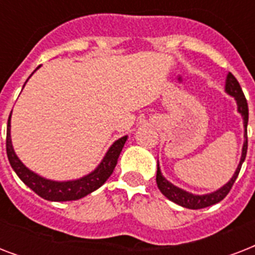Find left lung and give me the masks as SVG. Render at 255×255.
<instances>
[{
    "mask_svg": "<svg viewBox=\"0 0 255 255\" xmlns=\"http://www.w3.org/2000/svg\"><path fill=\"white\" fill-rule=\"evenodd\" d=\"M225 91L232 95L237 102L238 112L241 114L242 119H244V127H245V141H244V147H242V155L241 160H240V164H238L237 169L234 172L233 177L230 178L229 181L226 182L225 185L221 186L220 189H217L216 192H212V193L208 194H193L186 192V190L178 188V186L173 185L172 182H169L167 178L164 177L161 174V170H160L159 163H157V173H156V182H157V186H159L160 192L168 198L170 201H173L174 204L182 206V208H188V209H202V208H206V206L214 205L217 204L221 200L228 196V193L232 189V186L236 182L238 177V173L241 170L242 163L245 161L246 152H248V132H246V128H248V122H249V108H248V102H246V98L242 92V88L238 83V81L234 78V75L232 73L228 74L226 77V83H225Z\"/></svg>",
    "mask_w": 255,
    "mask_h": 255,
    "instance_id": "left-lung-1",
    "label": "left lung"
}]
</instances>
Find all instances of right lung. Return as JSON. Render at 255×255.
Here are the masks:
<instances>
[{"label": "right lung", "instance_id": "1", "mask_svg": "<svg viewBox=\"0 0 255 255\" xmlns=\"http://www.w3.org/2000/svg\"><path fill=\"white\" fill-rule=\"evenodd\" d=\"M10 116H11V112H10ZM10 116L7 120V131H6V153H7L10 165L17 173L18 177L21 178L30 189L49 201H74V200L85 197L100 188L115 169L120 152L123 149L128 137V136H123L119 140H116L110 147L99 165L92 170L91 173L86 174L78 180L53 181V180H47L45 177H41L39 174L34 173L33 170L26 168L21 160L18 159V156L13 149L11 137H10Z\"/></svg>", "mask_w": 255, "mask_h": 255}]
</instances>
